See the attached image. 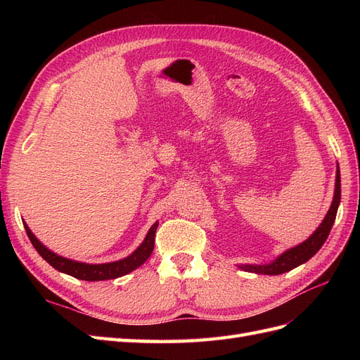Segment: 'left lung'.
Here are the masks:
<instances>
[{
    "mask_svg": "<svg viewBox=\"0 0 360 360\" xmlns=\"http://www.w3.org/2000/svg\"><path fill=\"white\" fill-rule=\"evenodd\" d=\"M340 202H341V174H340V167H336L333 200H332L329 212L326 213L324 219L319 225L317 230H315L307 240L302 242L297 246L287 249L285 252H282L267 264H238L237 267L245 271H250V274H258V275H281V274H285V271L296 269L303 263H307L309 258H312L319 252L320 248L324 245L326 238L329 237Z\"/></svg>",
    "mask_w": 360,
    "mask_h": 360,
    "instance_id": "8db88e82",
    "label": "left lung"
}]
</instances>
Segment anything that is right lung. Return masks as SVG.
Listing matches in <instances>:
<instances>
[{"instance_id":"right-lung-1","label":"right lung","mask_w":360,"mask_h":360,"mask_svg":"<svg viewBox=\"0 0 360 360\" xmlns=\"http://www.w3.org/2000/svg\"><path fill=\"white\" fill-rule=\"evenodd\" d=\"M158 225H159V222H155L153 225H151V228L144 238V242L141 243L129 257H126L123 259H118V261H112V263L89 264V263H81V261L64 258L61 255H57L56 252H52V250H49L45 245H41L39 242V238L31 233L30 226L24 222L30 242L40 254V257L45 259L46 263H49L53 269L61 271V274H66V275H70L76 279H82V281L115 279V278L130 274V271H134L139 266H143L148 259V257L151 255V252H153Z\"/></svg>"}]
</instances>
